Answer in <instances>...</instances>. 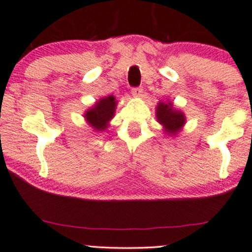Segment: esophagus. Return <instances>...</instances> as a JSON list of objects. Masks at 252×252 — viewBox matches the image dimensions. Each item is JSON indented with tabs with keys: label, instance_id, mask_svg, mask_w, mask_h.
Listing matches in <instances>:
<instances>
[{
	"label": "esophagus",
	"instance_id": "esophagus-1",
	"mask_svg": "<svg viewBox=\"0 0 252 252\" xmlns=\"http://www.w3.org/2000/svg\"><path fill=\"white\" fill-rule=\"evenodd\" d=\"M131 93H132L133 96L139 97V96H141V95H142V93H143V88H141V87H135V88H132V89H131Z\"/></svg>",
	"mask_w": 252,
	"mask_h": 252
}]
</instances>
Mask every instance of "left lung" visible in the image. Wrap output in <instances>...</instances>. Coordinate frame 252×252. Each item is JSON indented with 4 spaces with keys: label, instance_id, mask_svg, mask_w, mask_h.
I'll list each match as a JSON object with an SVG mask.
<instances>
[{
    "label": "left lung",
    "instance_id": "1",
    "mask_svg": "<svg viewBox=\"0 0 252 252\" xmlns=\"http://www.w3.org/2000/svg\"><path fill=\"white\" fill-rule=\"evenodd\" d=\"M156 115L158 122L163 126L164 131L170 136L178 135L186 123V117L183 111L174 109L172 102L160 101L156 108Z\"/></svg>",
    "mask_w": 252,
    "mask_h": 252
}]
</instances>
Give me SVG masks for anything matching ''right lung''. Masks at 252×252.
Segmentation results:
<instances>
[{
	"label": "right lung",
	"mask_w": 252,
	"mask_h": 252,
	"mask_svg": "<svg viewBox=\"0 0 252 252\" xmlns=\"http://www.w3.org/2000/svg\"><path fill=\"white\" fill-rule=\"evenodd\" d=\"M117 101L113 95L102 97L94 104L91 109L86 110L85 120L89 126L96 131H103L107 129L109 121L115 115Z\"/></svg>",
	"instance_id": "right-lung-1"
}]
</instances>
